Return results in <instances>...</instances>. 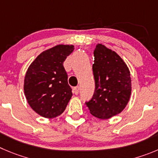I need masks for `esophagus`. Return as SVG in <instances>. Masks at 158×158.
<instances>
[{"mask_svg": "<svg viewBox=\"0 0 158 158\" xmlns=\"http://www.w3.org/2000/svg\"><path fill=\"white\" fill-rule=\"evenodd\" d=\"M79 92V86H76V87L73 88V93H74L76 95H77Z\"/></svg>", "mask_w": 158, "mask_h": 158, "instance_id": "esophagus-1", "label": "esophagus"}]
</instances>
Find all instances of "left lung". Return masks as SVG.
Here are the masks:
<instances>
[{
    "label": "left lung",
    "mask_w": 158,
    "mask_h": 158,
    "mask_svg": "<svg viewBox=\"0 0 158 158\" xmlns=\"http://www.w3.org/2000/svg\"><path fill=\"white\" fill-rule=\"evenodd\" d=\"M94 54L95 91L86 104L94 117L107 119L122 112L129 102L130 72L122 57L103 44L96 46Z\"/></svg>",
    "instance_id": "1"
}]
</instances>
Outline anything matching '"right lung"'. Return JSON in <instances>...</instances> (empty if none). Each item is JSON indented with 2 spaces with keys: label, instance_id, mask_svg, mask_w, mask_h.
Segmentation results:
<instances>
[{
  "label": "right lung",
  "instance_id": "right-lung-1",
  "mask_svg": "<svg viewBox=\"0 0 158 158\" xmlns=\"http://www.w3.org/2000/svg\"><path fill=\"white\" fill-rule=\"evenodd\" d=\"M73 45H57L41 53L31 63L24 80V92L35 112L53 118L64 112L72 96L63 66Z\"/></svg>",
  "mask_w": 158,
  "mask_h": 158
}]
</instances>
